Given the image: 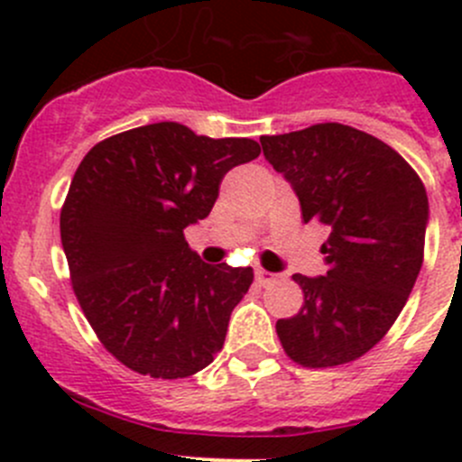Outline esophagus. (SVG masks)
Returning a JSON list of instances; mask_svg holds the SVG:
<instances>
[{
    "instance_id": "obj_1",
    "label": "esophagus",
    "mask_w": 462,
    "mask_h": 462,
    "mask_svg": "<svg viewBox=\"0 0 462 462\" xmlns=\"http://www.w3.org/2000/svg\"><path fill=\"white\" fill-rule=\"evenodd\" d=\"M254 277H257V282L261 283V286H265V283H270V282H277L279 274L270 273V270H265V268H254Z\"/></svg>"
}]
</instances>
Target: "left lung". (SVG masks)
<instances>
[{"label":"left lung","mask_w":462,"mask_h":462,"mask_svg":"<svg viewBox=\"0 0 462 462\" xmlns=\"http://www.w3.org/2000/svg\"><path fill=\"white\" fill-rule=\"evenodd\" d=\"M292 185L304 223L328 226L324 277L292 274L304 306L277 321L283 351L306 369L357 360L398 319L425 257L430 201L411 165L371 134L339 123L261 136Z\"/></svg>","instance_id":"left-lung-1"}]
</instances>
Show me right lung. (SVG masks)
<instances>
[{
    "instance_id": "add662e5",
    "label": "right lung",
    "mask_w": 462,
    "mask_h": 462,
    "mask_svg": "<svg viewBox=\"0 0 462 462\" xmlns=\"http://www.w3.org/2000/svg\"><path fill=\"white\" fill-rule=\"evenodd\" d=\"M250 138L153 123L88 149L60 212L71 286L102 346L141 375L199 374L223 348L253 268L209 265L183 230L209 214Z\"/></svg>"
}]
</instances>
